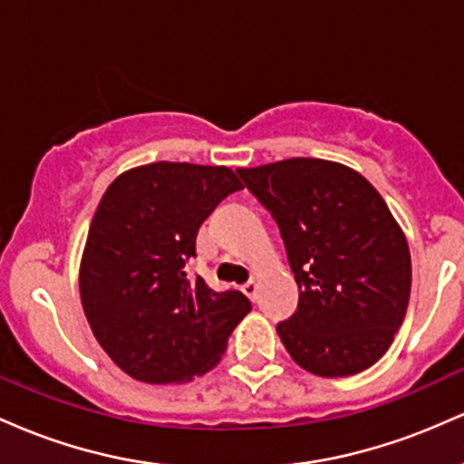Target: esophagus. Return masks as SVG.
<instances>
[{"mask_svg":"<svg viewBox=\"0 0 464 464\" xmlns=\"http://www.w3.org/2000/svg\"><path fill=\"white\" fill-rule=\"evenodd\" d=\"M242 292L248 296V299H255V296H257V281L248 279L246 284L242 285Z\"/></svg>","mask_w":464,"mask_h":464,"instance_id":"34e87169","label":"esophagus"}]
</instances>
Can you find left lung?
I'll return each instance as SVG.
<instances>
[{
	"label": "left lung",
	"mask_w": 464,
	"mask_h": 464,
	"mask_svg": "<svg viewBox=\"0 0 464 464\" xmlns=\"http://www.w3.org/2000/svg\"><path fill=\"white\" fill-rule=\"evenodd\" d=\"M237 174L275 218L299 285V307L276 324L287 353L321 377L369 369L401 327L412 284L406 236L380 191L324 159Z\"/></svg>",
	"instance_id": "left-lung-1"
}]
</instances>
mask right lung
<instances>
[{"label": "right lung", "instance_id": "right-lung-1", "mask_svg": "<svg viewBox=\"0 0 464 464\" xmlns=\"http://www.w3.org/2000/svg\"><path fill=\"white\" fill-rule=\"evenodd\" d=\"M237 189L225 165L159 161L104 191L80 264V299L100 347L135 380L205 375L250 312L239 290L216 292L185 273L200 225Z\"/></svg>", "mask_w": 464, "mask_h": 464}]
</instances>
